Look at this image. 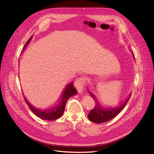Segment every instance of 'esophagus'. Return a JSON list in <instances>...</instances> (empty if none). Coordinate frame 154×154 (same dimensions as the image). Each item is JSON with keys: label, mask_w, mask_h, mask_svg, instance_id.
<instances>
[{"label": "esophagus", "mask_w": 154, "mask_h": 154, "mask_svg": "<svg viewBox=\"0 0 154 154\" xmlns=\"http://www.w3.org/2000/svg\"><path fill=\"white\" fill-rule=\"evenodd\" d=\"M85 82L84 78H79L75 82V87L79 93H82L83 92Z\"/></svg>", "instance_id": "1"}]
</instances>
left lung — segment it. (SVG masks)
Here are the masks:
<instances>
[{"label": "left lung", "instance_id": "left-lung-1", "mask_svg": "<svg viewBox=\"0 0 154 154\" xmlns=\"http://www.w3.org/2000/svg\"><path fill=\"white\" fill-rule=\"evenodd\" d=\"M132 55L134 58H135L133 52ZM88 91L89 92V93L91 94V97L94 99L96 102V105L94 108L90 112L88 116V119L91 121L98 124L109 121L116 117L122 110V109L124 108L131 96L130 94L127 99H126L123 103H119V105L115 107L104 108L100 105V103H99V101L97 100L95 95L93 93L89 91L88 90Z\"/></svg>", "mask_w": 154, "mask_h": 154}]
</instances>
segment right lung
<instances>
[{"mask_svg": "<svg viewBox=\"0 0 154 154\" xmlns=\"http://www.w3.org/2000/svg\"><path fill=\"white\" fill-rule=\"evenodd\" d=\"M32 36H31L30 39L27 41L26 45L23 48V50H24V49L27 47L28 44L32 39ZM77 90L73 86V83L72 82L70 83L66 86V88L64 90L61 95V97L59 100L58 104L55 105L52 108H48L47 109H41L36 108L28 101V100L24 96V95L23 96L27 105L36 116H37L38 118L43 120L54 121L58 119L63 115L66 103L67 100L71 96L77 94Z\"/></svg>", "mask_w": 154, "mask_h": 154, "instance_id": "right-lung-1", "label": "right lung"}]
</instances>
